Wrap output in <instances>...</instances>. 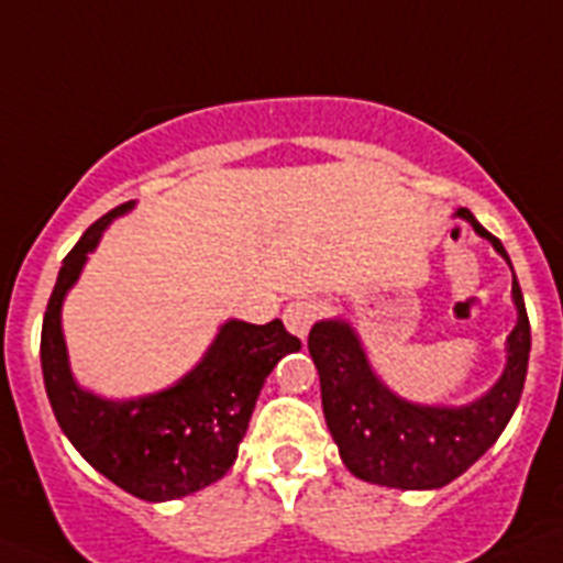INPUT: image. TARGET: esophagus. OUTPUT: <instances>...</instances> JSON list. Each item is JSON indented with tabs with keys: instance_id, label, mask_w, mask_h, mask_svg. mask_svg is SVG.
<instances>
[{
	"instance_id": "obj_1",
	"label": "esophagus",
	"mask_w": 563,
	"mask_h": 563,
	"mask_svg": "<svg viewBox=\"0 0 563 563\" xmlns=\"http://www.w3.org/2000/svg\"><path fill=\"white\" fill-rule=\"evenodd\" d=\"M321 316V301L310 296H301V298H292L290 305L285 307V327L298 338H307L310 327L316 324V318Z\"/></svg>"
}]
</instances>
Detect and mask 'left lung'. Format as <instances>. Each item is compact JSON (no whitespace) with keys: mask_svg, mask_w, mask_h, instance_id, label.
I'll return each instance as SVG.
<instances>
[{"mask_svg":"<svg viewBox=\"0 0 563 563\" xmlns=\"http://www.w3.org/2000/svg\"><path fill=\"white\" fill-rule=\"evenodd\" d=\"M456 217L471 222L507 258L499 239L487 233L467 208H460ZM514 298L519 321L507 338L505 375L482 400L462 409H429L400 400L372 375L350 324L321 321L312 327L307 350L321 377L327 426L343 465L357 479L402 490L442 487L465 474L499 440L519 406L530 357V321L516 276Z\"/></svg>","mask_w":563,"mask_h":563,"instance_id":"left-lung-1","label":"left lung"}]
</instances>
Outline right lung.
<instances>
[{
	"label": "right lung",
	"mask_w": 563,
	"mask_h": 563,
	"mask_svg": "<svg viewBox=\"0 0 563 563\" xmlns=\"http://www.w3.org/2000/svg\"><path fill=\"white\" fill-rule=\"evenodd\" d=\"M129 208L132 200L103 213L64 258L44 312L42 372L53 415L78 454L126 494L168 501L225 476L265 377L287 352L301 350V341L278 318L265 327L228 321L200 366L161 395L109 402L78 389L62 335L64 292L107 222Z\"/></svg>",
	"instance_id": "obj_1"
}]
</instances>
